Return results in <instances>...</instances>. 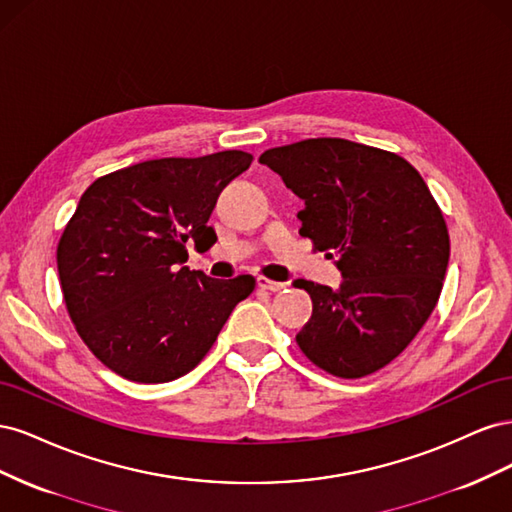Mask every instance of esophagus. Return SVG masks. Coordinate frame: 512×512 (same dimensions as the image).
Here are the masks:
<instances>
[{
  "mask_svg": "<svg viewBox=\"0 0 512 512\" xmlns=\"http://www.w3.org/2000/svg\"><path fill=\"white\" fill-rule=\"evenodd\" d=\"M256 284H258V288H262V290H269V292H282V290L286 288V284H284V282L269 280V277H265V275H258V277H256Z\"/></svg>",
  "mask_w": 512,
  "mask_h": 512,
  "instance_id": "1",
  "label": "esophagus"
}]
</instances>
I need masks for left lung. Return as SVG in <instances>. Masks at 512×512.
Here are the masks:
<instances>
[{
	"mask_svg": "<svg viewBox=\"0 0 512 512\" xmlns=\"http://www.w3.org/2000/svg\"><path fill=\"white\" fill-rule=\"evenodd\" d=\"M260 164L303 198L301 235L337 256V290L297 280L314 312L297 344L337 378L389 365L436 307L451 254L444 215L418 170L397 153L346 138L267 149Z\"/></svg>",
	"mask_w": 512,
	"mask_h": 512,
	"instance_id": "obj_1",
	"label": "left lung"
}]
</instances>
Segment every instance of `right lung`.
<instances>
[{
    "mask_svg": "<svg viewBox=\"0 0 512 512\" xmlns=\"http://www.w3.org/2000/svg\"><path fill=\"white\" fill-rule=\"evenodd\" d=\"M245 151L147 160L96 179L57 245L66 309L87 348L132 382H170L192 371L252 275L213 280L190 271L188 247L215 243L207 224L226 185L250 168Z\"/></svg>",
    "mask_w": 512,
    "mask_h": 512,
    "instance_id": "obj_1",
    "label": "right lung"
}]
</instances>
